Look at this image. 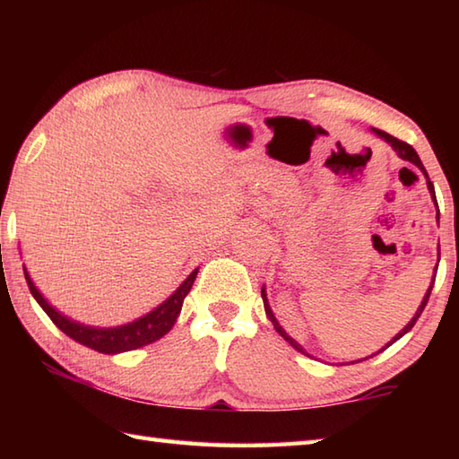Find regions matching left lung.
I'll use <instances>...</instances> for the list:
<instances>
[{"instance_id": "1", "label": "left lung", "mask_w": 459, "mask_h": 459, "mask_svg": "<svg viewBox=\"0 0 459 459\" xmlns=\"http://www.w3.org/2000/svg\"><path fill=\"white\" fill-rule=\"evenodd\" d=\"M373 132L378 135V138L380 140H385L386 143H391V148L396 152V155H398V158H401V160H404V161H411V163H414L416 165V168L418 169H420L424 175H426V181H428V191H430V195H432V199L436 201V193H434V185H432V181H430V178H428V173H426V169H424V165H422V161H420V158H418V153H416V150L412 148V145L411 143H406V142H403V140H398V138H394V135H391V134H386V132H383V130H377V128H373ZM437 255H440V252H437ZM437 262H440V258H437ZM436 270H437V264H436ZM434 270V272H436ZM434 280L436 278H432V284H430V288H428L426 290V296L422 298V304L420 306H418V309H416V314H414V317L411 319V321H408V324L404 325V329L401 331V333H396L391 341H388V343H386V347H391L393 343H394V341H398V339H401L403 335H406L408 333V331H411L412 327H414V324H416V319L418 317H420L422 316V311H424V307H426V304H428V298H430V294H432V288H434ZM262 301H264V309H266V316H268V319L272 321V325H274V329L278 331V333L281 335V337H284L286 341H288V343L291 345V347H294L296 351H299V353H304V355H307L306 353V349L304 347H301L299 343H298V341H294V339H291L288 333H286V331L284 329H281V325L278 324V319L274 317V314H272V309H270V304H268V298H266V288H262ZM386 347H383V349H380V351H385ZM380 351H377V353H380ZM375 353V355H377ZM370 357H373V355H370ZM370 357H367V359H370ZM367 359H360V360H367ZM353 363H359V360H353Z\"/></svg>"}]
</instances>
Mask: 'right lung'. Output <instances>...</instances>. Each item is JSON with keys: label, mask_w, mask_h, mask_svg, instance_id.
Wrapping results in <instances>:
<instances>
[{"label": "right lung", "mask_w": 459, "mask_h": 459, "mask_svg": "<svg viewBox=\"0 0 459 459\" xmlns=\"http://www.w3.org/2000/svg\"><path fill=\"white\" fill-rule=\"evenodd\" d=\"M23 272H25L27 286H29V290H31V294L37 299V304L43 307L45 314L51 317L53 324L61 329L63 333L74 339L76 343L99 351V353L116 355V353H124V351H134V349H140L143 345H150V343H153V341H158L165 333H168L175 321H178V316L181 314L183 299L191 291V286H193L195 278H197L199 268H195L187 276V280H185L183 284L175 290L161 306L152 309L150 314H145L140 319H134L132 324L118 325V327H91V325L79 324V321L63 316L61 311H56L51 304H48L41 291L35 288L33 280H31V276H29L25 266H23Z\"/></svg>", "instance_id": "add662e5"}]
</instances>
